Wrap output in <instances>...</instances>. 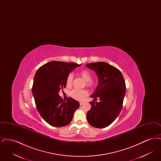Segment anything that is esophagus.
Returning <instances> with one entry per match:
<instances>
[{"label": "esophagus", "instance_id": "1", "mask_svg": "<svg viewBox=\"0 0 161 161\" xmlns=\"http://www.w3.org/2000/svg\"><path fill=\"white\" fill-rule=\"evenodd\" d=\"M83 104H84V102H83V101L80 102V106H82Z\"/></svg>", "mask_w": 161, "mask_h": 161}]
</instances>
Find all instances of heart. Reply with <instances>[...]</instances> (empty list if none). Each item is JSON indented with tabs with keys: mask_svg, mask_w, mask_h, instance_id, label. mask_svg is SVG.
<instances>
[{
	"mask_svg": "<svg viewBox=\"0 0 161 161\" xmlns=\"http://www.w3.org/2000/svg\"><path fill=\"white\" fill-rule=\"evenodd\" d=\"M81 77H82L84 80L87 82V85L88 86H92V83H91L92 75L91 73L86 70H81L80 73ZM73 80V75L72 74H69L66 78V85L70 86ZM87 95V92L86 90H78V89H74L70 92V96L74 99L77 100H83Z\"/></svg>",
	"mask_w": 161,
	"mask_h": 161,
	"instance_id": "heart-1",
	"label": "heart"
}]
</instances>
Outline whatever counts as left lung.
Returning <instances> with one entry per match:
<instances>
[{"label":"left lung","mask_w":161,"mask_h":161,"mask_svg":"<svg viewBox=\"0 0 161 161\" xmlns=\"http://www.w3.org/2000/svg\"><path fill=\"white\" fill-rule=\"evenodd\" d=\"M86 67L98 77V86L91 97L100 98V102H90L91 108L87 113V120L94 127L104 128L115 121L122 109L125 81L121 72L107 63H91Z\"/></svg>","instance_id":"obj_1"}]
</instances>
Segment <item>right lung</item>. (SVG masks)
I'll list each match as a JSON object with an SVG mask.
<instances>
[{
  "mask_svg": "<svg viewBox=\"0 0 161 161\" xmlns=\"http://www.w3.org/2000/svg\"><path fill=\"white\" fill-rule=\"evenodd\" d=\"M81 65L50 61L38 68L35 74L32 92L37 109L46 123L53 127L68 125L80 106L79 102L72 98L64 101L58 93L66 86L69 73Z\"/></svg>",
  "mask_w": 161,
  "mask_h": 161,
  "instance_id": "right-lung-1",
  "label": "right lung"
}]
</instances>
